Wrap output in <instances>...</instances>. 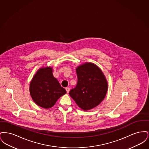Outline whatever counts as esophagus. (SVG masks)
<instances>
[{"instance_id": "1", "label": "esophagus", "mask_w": 149, "mask_h": 149, "mask_svg": "<svg viewBox=\"0 0 149 149\" xmlns=\"http://www.w3.org/2000/svg\"><path fill=\"white\" fill-rule=\"evenodd\" d=\"M65 89H66V92H67V93H69V91H70V88H69V87L66 88H65Z\"/></svg>"}]
</instances>
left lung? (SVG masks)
Listing matches in <instances>:
<instances>
[{
  "mask_svg": "<svg viewBox=\"0 0 149 149\" xmlns=\"http://www.w3.org/2000/svg\"><path fill=\"white\" fill-rule=\"evenodd\" d=\"M76 71L78 83L70 91V96L82 109H91L98 106L106 97V79L99 67L91 63L79 66Z\"/></svg>",
  "mask_w": 149,
  "mask_h": 149,
  "instance_id": "left-lung-1",
  "label": "left lung"
}]
</instances>
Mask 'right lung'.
<instances>
[{
    "label": "right lung",
    "mask_w": 149,
    "mask_h": 149,
    "mask_svg": "<svg viewBox=\"0 0 149 149\" xmlns=\"http://www.w3.org/2000/svg\"><path fill=\"white\" fill-rule=\"evenodd\" d=\"M29 92L36 104L47 109L54 106L58 99L66 93L54 77L51 67L37 71L30 83Z\"/></svg>",
    "instance_id": "1"
}]
</instances>
